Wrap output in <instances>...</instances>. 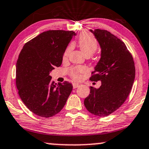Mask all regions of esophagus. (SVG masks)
Listing matches in <instances>:
<instances>
[{
	"mask_svg": "<svg viewBox=\"0 0 149 149\" xmlns=\"http://www.w3.org/2000/svg\"><path fill=\"white\" fill-rule=\"evenodd\" d=\"M78 86H79V84L73 83V88H76L77 87H78Z\"/></svg>",
	"mask_w": 149,
	"mask_h": 149,
	"instance_id": "obj_1",
	"label": "esophagus"
}]
</instances>
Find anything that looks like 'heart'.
Returning <instances> with one entry per match:
<instances>
[{"mask_svg":"<svg viewBox=\"0 0 149 149\" xmlns=\"http://www.w3.org/2000/svg\"><path fill=\"white\" fill-rule=\"evenodd\" d=\"M78 45L84 55L85 56H88V57L95 54V52L97 49V47H98V44H97V40H95V38L88 33H83L78 38ZM71 49V46L67 47L64 52L63 59H66L67 58ZM84 72V68L80 67H72L69 70V74L71 77L76 80H80L82 76L81 74Z\"/></svg>","mask_w":149,"mask_h":149,"instance_id":"heart-1","label":"heart"}]
</instances>
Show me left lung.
I'll use <instances>...</instances> for the list:
<instances>
[{"mask_svg": "<svg viewBox=\"0 0 149 149\" xmlns=\"http://www.w3.org/2000/svg\"><path fill=\"white\" fill-rule=\"evenodd\" d=\"M101 48V57L90 80L101 81L98 88L90 86L84 104L88 111L106 117L116 111L129 96L135 76L133 58L125 43L104 29L90 30Z\"/></svg>", "mask_w": 149, "mask_h": 149, "instance_id": "1", "label": "left lung"}]
</instances>
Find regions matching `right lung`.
Segmentation results:
<instances>
[{
	"label": "right lung",
	"mask_w": 149,
	"mask_h": 149,
	"mask_svg": "<svg viewBox=\"0 0 149 149\" xmlns=\"http://www.w3.org/2000/svg\"><path fill=\"white\" fill-rule=\"evenodd\" d=\"M76 33L49 30L25 43L16 63V84L20 99L36 116L50 118L65 106L72 91L70 82L58 84L49 75L63 62L64 52Z\"/></svg>",
	"instance_id": "right-lung-1"
}]
</instances>
